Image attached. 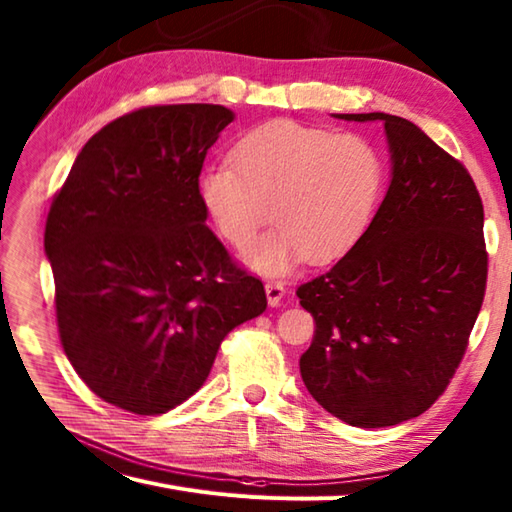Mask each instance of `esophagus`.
Listing matches in <instances>:
<instances>
[{
	"mask_svg": "<svg viewBox=\"0 0 512 512\" xmlns=\"http://www.w3.org/2000/svg\"><path fill=\"white\" fill-rule=\"evenodd\" d=\"M266 297H268L270 306H279L281 299L286 297L284 284H281V281H268V284H266Z\"/></svg>",
	"mask_w": 512,
	"mask_h": 512,
	"instance_id": "1",
	"label": "esophagus"
}]
</instances>
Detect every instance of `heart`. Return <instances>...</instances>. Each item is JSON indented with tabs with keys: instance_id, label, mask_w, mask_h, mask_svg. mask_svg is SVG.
<instances>
[{
	"instance_id": "1",
	"label": "heart",
	"mask_w": 512,
	"mask_h": 512,
	"mask_svg": "<svg viewBox=\"0 0 512 512\" xmlns=\"http://www.w3.org/2000/svg\"><path fill=\"white\" fill-rule=\"evenodd\" d=\"M383 184V156L367 138L270 121L237 140L231 162L206 169L198 189L217 233L237 250L253 246L273 217L279 226L250 250L248 264L284 275L303 257L332 262L352 250Z\"/></svg>"
}]
</instances>
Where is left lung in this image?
<instances>
[{
  "mask_svg": "<svg viewBox=\"0 0 512 512\" xmlns=\"http://www.w3.org/2000/svg\"><path fill=\"white\" fill-rule=\"evenodd\" d=\"M339 118L385 123L391 184L358 244L297 288L314 317L299 367L325 411L378 429L427 411L462 363L486 292L484 206L462 162L407 118Z\"/></svg>",
  "mask_w": 512,
  "mask_h": 512,
  "instance_id": "1",
  "label": "left lung"
}]
</instances>
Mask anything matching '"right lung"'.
Segmentation results:
<instances>
[{
	"label": "right lung",
	"instance_id": "add662e5",
	"mask_svg": "<svg viewBox=\"0 0 512 512\" xmlns=\"http://www.w3.org/2000/svg\"><path fill=\"white\" fill-rule=\"evenodd\" d=\"M224 105H149L96 132L54 195L43 246L63 352L110 405L193 396L224 336L266 310L262 279L206 226L200 173Z\"/></svg>",
	"mask_w": 512,
	"mask_h": 512
}]
</instances>
